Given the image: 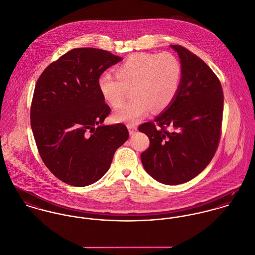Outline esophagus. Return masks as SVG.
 I'll use <instances>...</instances> for the list:
<instances>
[{"instance_id":"34e87169","label":"esophagus","mask_w":255,"mask_h":255,"mask_svg":"<svg viewBox=\"0 0 255 255\" xmlns=\"http://www.w3.org/2000/svg\"><path fill=\"white\" fill-rule=\"evenodd\" d=\"M127 127H128V130H129V133L131 134V135H133L134 133H136L137 132V126L135 125V124H128L127 125Z\"/></svg>"}]
</instances>
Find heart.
Listing matches in <instances>:
<instances>
[{
    "label": "heart",
    "instance_id": "obj_1",
    "mask_svg": "<svg viewBox=\"0 0 255 255\" xmlns=\"http://www.w3.org/2000/svg\"><path fill=\"white\" fill-rule=\"evenodd\" d=\"M116 75H101L100 92L112 107L118 108L133 89L135 100L117 110L114 118L119 122L135 123L152 108L162 111L169 107L180 87L182 65L171 53H139L117 66Z\"/></svg>",
    "mask_w": 255,
    "mask_h": 255
}]
</instances>
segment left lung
<instances>
[{
    "mask_svg": "<svg viewBox=\"0 0 255 255\" xmlns=\"http://www.w3.org/2000/svg\"><path fill=\"white\" fill-rule=\"evenodd\" d=\"M170 47L182 65L179 90L169 107L139 131L149 139L141 154L144 170L159 183L179 185L198 176L214 156L224 97L219 79L202 59L182 46Z\"/></svg>",
    "mask_w": 255,
    "mask_h": 255,
    "instance_id": "1",
    "label": "left lung"
}]
</instances>
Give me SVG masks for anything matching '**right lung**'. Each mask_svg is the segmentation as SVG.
<instances>
[{"label":"right lung","mask_w":255,"mask_h":255,"mask_svg":"<svg viewBox=\"0 0 255 255\" xmlns=\"http://www.w3.org/2000/svg\"><path fill=\"white\" fill-rule=\"evenodd\" d=\"M122 59L100 49H73L51 63L35 86L30 120L40 156L68 185L99 181L129 138L124 124H103L111 109L98 85L104 71Z\"/></svg>","instance_id":"1"}]
</instances>
